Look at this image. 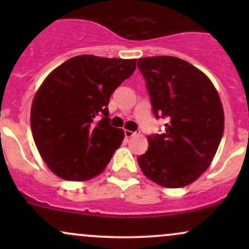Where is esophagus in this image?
<instances>
[{"mask_svg": "<svg viewBox=\"0 0 249 249\" xmlns=\"http://www.w3.org/2000/svg\"><path fill=\"white\" fill-rule=\"evenodd\" d=\"M124 133H125V137H126V138H131V137L136 134V132H134V131H130V130H125Z\"/></svg>", "mask_w": 249, "mask_h": 249, "instance_id": "1", "label": "esophagus"}]
</instances>
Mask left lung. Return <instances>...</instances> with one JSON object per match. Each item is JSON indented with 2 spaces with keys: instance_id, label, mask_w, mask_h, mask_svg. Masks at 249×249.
Wrapping results in <instances>:
<instances>
[{
  "instance_id": "obj_1",
  "label": "left lung",
  "mask_w": 249,
  "mask_h": 249,
  "mask_svg": "<svg viewBox=\"0 0 249 249\" xmlns=\"http://www.w3.org/2000/svg\"><path fill=\"white\" fill-rule=\"evenodd\" d=\"M152 112L167 118L164 133L147 137L148 150L137 158L156 184L179 188L201 176L215 156L224 133V110L208 77L172 56L138 59Z\"/></svg>"
}]
</instances>
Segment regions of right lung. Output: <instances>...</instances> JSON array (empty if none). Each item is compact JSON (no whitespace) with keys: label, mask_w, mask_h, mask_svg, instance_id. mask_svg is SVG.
<instances>
[{"label":"right lung","mask_w":249,"mask_h":249,"mask_svg":"<svg viewBox=\"0 0 249 249\" xmlns=\"http://www.w3.org/2000/svg\"><path fill=\"white\" fill-rule=\"evenodd\" d=\"M137 59L81 55L45 78L30 112L33 137L43 160L71 181L96 177L124 139L111 126L110 96L136 70Z\"/></svg>","instance_id":"right-lung-1"}]
</instances>
